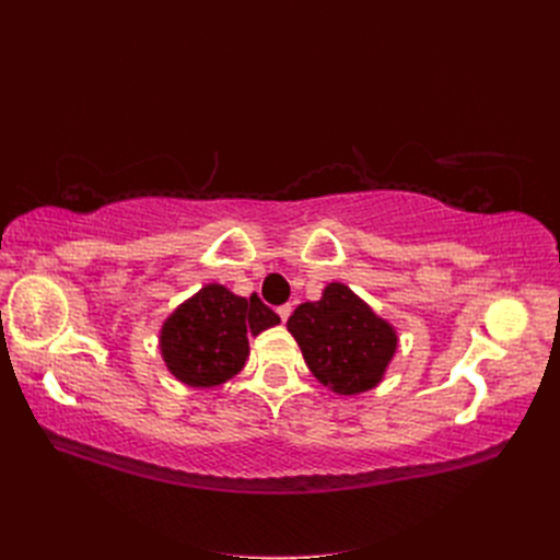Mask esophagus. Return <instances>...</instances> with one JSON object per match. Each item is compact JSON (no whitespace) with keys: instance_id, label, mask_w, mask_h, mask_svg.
Listing matches in <instances>:
<instances>
[{"instance_id":"1","label":"esophagus","mask_w":560,"mask_h":560,"mask_svg":"<svg viewBox=\"0 0 560 560\" xmlns=\"http://www.w3.org/2000/svg\"><path fill=\"white\" fill-rule=\"evenodd\" d=\"M278 315H280L282 322L290 319V315H292V303H284V306H280V308H278Z\"/></svg>"}]
</instances>
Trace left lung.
Segmentation results:
<instances>
[{
  "mask_svg": "<svg viewBox=\"0 0 560 560\" xmlns=\"http://www.w3.org/2000/svg\"><path fill=\"white\" fill-rule=\"evenodd\" d=\"M313 376L336 395L376 387L397 350V331L341 282L306 301L287 319Z\"/></svg>",
  "mask_w": 560,
  "mask_h": 560,
  "instance_id": "obj_1",
  "label": "left lung"
}]
</instances>
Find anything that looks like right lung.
<instances>
[{
  "mask_svg": "<svg viewBox=\"0 0 560 560\" xmlns=\"http://www.w3.org/2000/svg\"><path fill=\"white\" fill-rule=\"evenodd\" d=\"M280 325L257 294L235 296L224 284H206L173 311L159 336L171 374L191 387H217L245 366L247 336Z\"/></svg>",
  "mask_w": 560,
  "mask_h": 560,
  "instance_id": "add662e5",
  "label": "right lung"
}]
</instances>
